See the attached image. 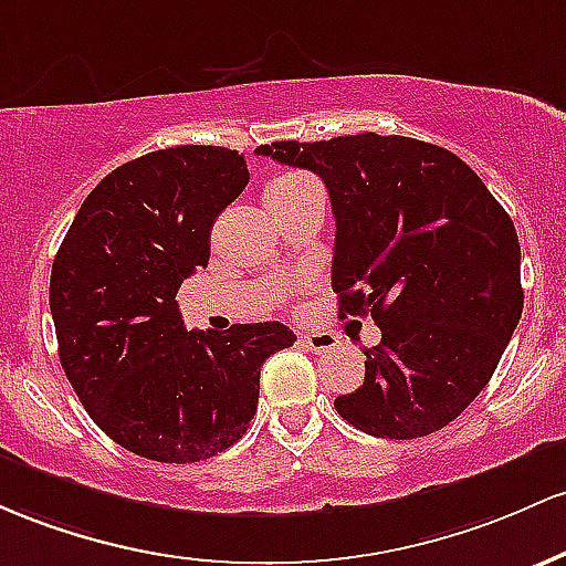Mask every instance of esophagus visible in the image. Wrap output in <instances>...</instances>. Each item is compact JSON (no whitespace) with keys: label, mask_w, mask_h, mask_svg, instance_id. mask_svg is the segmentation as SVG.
Here are the masks:
<instances>
[{"label":"esophagus","mask_w":566,"mask_h":566,"mask_svg":"<svg viewBox=\"0 0 566 566\" xmlns=\"http://www.w3.org/2000/svg\"><path fill=\"white\" fill-rule=\"evenodd\" d=\"M302 345L313 353H332L336 347V336L328 332H307L302 334Z\"/></svg>","instance_id":"esophagus-1"}]
</instances>
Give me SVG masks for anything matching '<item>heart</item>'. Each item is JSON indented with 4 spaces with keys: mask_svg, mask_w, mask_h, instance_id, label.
I'll return each mask as SVG.
<instances>
[{
    "mask_svg": "<svg viewBox=\"0 0 566 566\" xmlns=\"http://www.w3.org/2000/svg\"><path fill=\"white\" fill-rule=\"evenodd\" d=\"M300 181H304V179H302V176H296V174H285V176H277V179H272L270 184H266L264 195H270V192H277V189H285V187H294V184H300Z\"/></svg>",
    "mask_w": 566,
    "mask_h": 566,
    "instance_id": "heart-1",
    "label": "heart"
}]
</instances>
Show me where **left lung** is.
Segmentation results:
<instances>
[{"mask_svg": "<svg viewBox=\"0 0 566 566\" xmlns=\"http://www.w3.org/2000/svg\"><path fill=\"white\" fill-rule=\"evenodd\" d=\"M256 155L323 179L336 219L339 317L382 342L334 409L377 438L441 430L484 390L524 307L522 249L505 208L460 157L406 136L275 142Z\"/></svg>", "mask_w": 566, "mask_h": 566, "instance_id": "8db88e82", "label": "left lung"}]
</instances>
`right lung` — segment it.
I'll use <instances>...</instances> for the list:
<instances>
[{"label":"right lung","mask_w":566,"mask_h":566,"mask_svg":"<svg viewBox=\"0 0 566 566\" xmlns=\"http://www.w3.org/2000/svg\"><path fill=\"white\" fill-rule=\"evenodd\" d=\"M249 184L243 155L184 144L114 168L87 195L50 275L61 366L93 422L128 452L200 462L249 430L259 368L296 342L277 321L187 332L181 283Z\"/></svg>","instance_id":"1"}]
</instances>
